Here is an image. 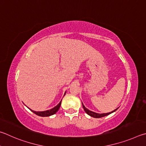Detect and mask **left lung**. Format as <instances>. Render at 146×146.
<instances>
[{
    "mask_svg": "<svg viewBox=\"0 0 146 146\" xmlns=\"http://www.w3.org/2000/svg\"><path fill=\"white\" fill-rule=\"evenodd\" d=\"M82 105H83V108L84 109V110H85V111L86 112V113H87L88 115H89L92 117H94V118H101V117H105L106 115H108L110 114L111 113H113V112L115 111L117 109V108L115 110H114L113 111H112L111 112H109V113H96V112H94V111H92L90 110H88L86 108H85V106H84V104H83L82 103Z\"/></svg>",
    "mask_w": 146,
    "mask_h": 146,
    "instance_id": "left-lung-1",
    "label": "left lung"
}]
</instances>
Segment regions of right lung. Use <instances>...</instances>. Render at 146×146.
I'll list each match as a JSON object with an SVG mask.
<instances>
[{
    "instance_id": "obj_1",
    "label": "right lung",
    "mask_w": 146,
    "mask_h": 146,
    "mask_svg": "<svg viewBox=\"0 0 146 146\" xmlns=\"http://www.w3.org/2000/svg\"><path fill=\"white\" fill-rule=\"evenodd\" d=\"M61 101H60V103H59L57 106L54 107V108H53L50 109V110H47V111H35L32 110H31V109H29V110H30L31 111H32L33 113H35L36 115H38V116H40V117H48V116L52 115L55 114L56 112L58 111V110L60 109V107L61 106Z\"/></svg>"
}]
</instances>
